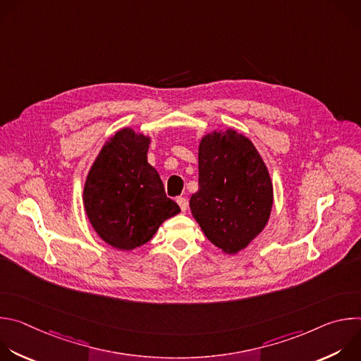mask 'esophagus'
<instances>
[{
    "label": "esophagus",
    "instance_id": "1",
    "mask_svg": "<svg viewBox=\"0 0 361 361\" xmlns=\"http://www.w3.org/2000/svg\"><path fill=\"white\" fill-rule=\"evenodd\" d=\"M177 204L180 205V209H181L183 213H185V212L188 210V201H187V198H184V197H177Z\"/></svg>",
    "mask_w": 361,
    "mask_h": 361
}]
</instances>
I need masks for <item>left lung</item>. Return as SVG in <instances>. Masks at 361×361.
<instances>
[{
    "label": "left lung",
    "mask_w": 361,
    "mask_h": 361,
    "mask_svg": "<svg viewBox=\"0 0 361 361\" xmlns=\"http://www.w3.org/2000/svg\"><path fill=\"white\" fill-rule=\"evenodd\" d=\"M273 201L269 169L248 137L233 128L202 135L190 209L216 247L226 254L245 248L267 226Z\"/></svg>",
    "instance_id": "8db88e82"
}]
</instances>
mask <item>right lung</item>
<instances>
[{
    "label": "right lung",
    "instance_id": "right-lung-1",
    "mask_svg": "<svg viewBox=\"0 0 361 361\" xmlns=\"http://www.w3.org/2000/svg\"><path fill=\"white\" fill-rule=\"evenodd\" d=\"M151 137L126 127L111 135L84 183V210L95 233L111 247L144 245L180 207L164 192L160 174L147 161Z\"/></svg>",
    "mask_w": 361,
    "mask_h": 361
}]
</instances>
